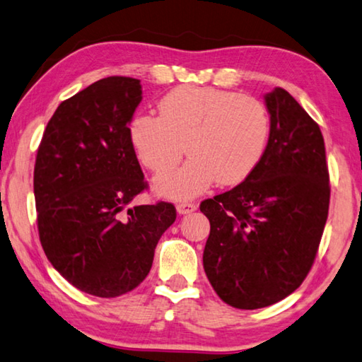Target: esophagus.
Segmentation results:
<instances>
[{
    "mask_svg": "<svg viewBox=\"0 0 362 362\" xmlns=\"http://www.w3.org/2000/svg\"><path fill=\"white\" fill-rule=\"evenodd\" d=\"M176 210L180 214H189L197 210V205L192 204V202H180V204L176 205Z\"/></svg>",
    "mask_w": 362,
    "mask_h": 362,
    "instance_id": "obj_1",
    "label": "esophagus"
}]
</instances>
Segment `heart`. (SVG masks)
Returning a JSON list of instances; mask_svg holds the SVG:
<instances>
[{"label": "heart", "instance_id": "heart-1", "mask_svg": "<svg viewBox=\"0 0 362 362\" xmlns=\"http://www.w3.org/2000/svg\"><path fill=\"white\" fill-rule=\"evenodd\" d=\"M160 116L139 114L132 141L152 173L156 189L170 199H191L210 187L238 185L261 162L270 135V114L261 100L214 87H177L158 103Z\"/></svg>", "mask_w": 362, "mask_h": 362}]
</instances>
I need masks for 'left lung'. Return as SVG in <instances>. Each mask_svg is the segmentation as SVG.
Wrapping results in <instances>:
<instances>
[{"mask_svg": "<svg viewBox=\"0 0 362 362\" xmlns=\"http://www.w3.org/2000/svg\"><path fill=\"white\" fill-rule=\"evenodd\" d=\"M270 135L255 171L230 191L206 199L210 221L204 269L230 307L280 302L312 270L325 230L331 186L320 125L293 95H265Z\"/></svg>", "mask_w": 362, "mask_h": 362, "instance_id": "left-lung-1", "label": "left lung"}]
</instances>
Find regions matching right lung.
<instances>
[{
	"label": "right lung",
	"instance_id": "obj_1",
	"mask_svg": "<svg viewBox=\"0 0 362 362\" xmlns=\"http://www.w3.org/2000/svg\"><path fill=\"white\" fill-rule=\"evenodd\" d=\"M141 100L138 79L93 82L57 107L35 162L37 232L49 262L74 288L106 299L148 276L176 219L168 202L130 206L148 189L129 127Z\"/></svg>",
	"mask_w": 362,
	"mask_h": 362
}]
</instances>
